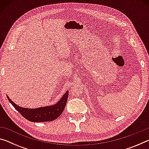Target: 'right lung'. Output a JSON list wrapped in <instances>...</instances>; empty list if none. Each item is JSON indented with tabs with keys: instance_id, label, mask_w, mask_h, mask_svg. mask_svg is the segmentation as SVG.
Segmentation results:
<instances>
[{
	"instance_id": "right-lung-1",
	"label": "right lung",
	"mask_w": 149,
	"mask_h": 149,
	"mask_svg": "<svg viewBox=\"0 0 149 149\" xmlns=\"http://www.w3.org/2000/svg\"><path fill=\"white\" fill-rule=\"evenodd\" d=\"M6 96L9 102L26 119L33 122H43L54 120L61 115L66 105L68 97V91L65 93L62 99L56 104L34 109L19 107L10 99L8 95Z\"/></svg>"
}]
</instances>
